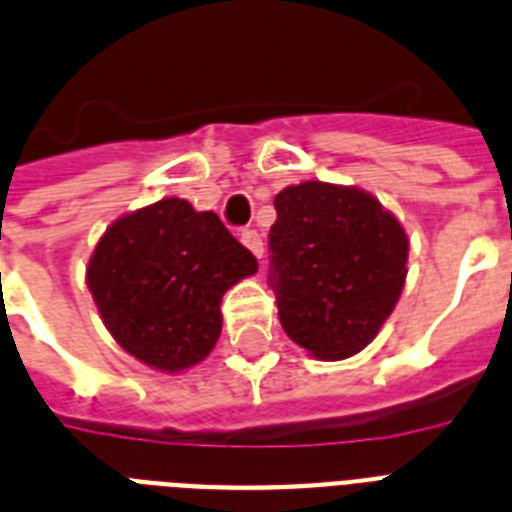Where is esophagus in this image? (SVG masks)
I'll list each match as a JSON object with an SVG mask.
<instances>
[{"label":"esophagus","mask_w":512,"mask_h":512,"mask_svg":"<svg viewBox=\"0 0 512 512\" xmlns=\"http://www.w3.org/2000/svg\"><path fill=\"white\" fill-rule=\"evenodd\" d=\"M242 244L249 249V252H252V255L257 257V260L263 257V236L257 234L255 228H247V231H242Z\"/></svg>","instance_id":"1"}]
</instances>
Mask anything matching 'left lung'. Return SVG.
<instances>
[{
  "mask_svg": "<svg viewBox=\"0 0 512 512\" xmlns=\"http://www.w3.org/2000/svg\"><path fill=\"white\" fill-rule=\"evenodd\" d=\"M273 205V289L286 336L318 360L357 355L405 289V228L357 186L302 181Z\"/></svg>",
  "mask_w": 512,
  "mask_h": 512,
  "instance_id": "left-lung-1",
  "label": "left lung"
}]
</instances>
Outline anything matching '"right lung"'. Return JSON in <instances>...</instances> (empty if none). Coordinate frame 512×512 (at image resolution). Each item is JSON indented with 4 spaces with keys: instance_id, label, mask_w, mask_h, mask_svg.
Masks as SVG:
<instances>
[{
    "instance_id": "1",
    "label": "right lung",
    "mask_w": 512,
    "mask_h": 512,
    "mask_svg": "<svg viewBox=\"0 0 512 512\" xmlns=\"http://www.w3.org/2000/svg\"><path fill=\"white\" fill-rule=\"evenodd\" d=\"M255 273V255L218 215L165 197L107 226L86 265V284L128 355L155 371L184 373L218 342L223 294Z\"/></svg>"
}]
</instances>
